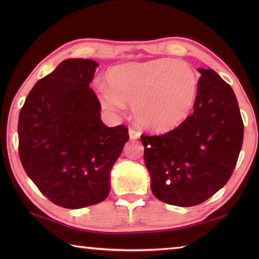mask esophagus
Masks as SVG:
<instances>
[{"label":"esophagus","mask_w":259,"mask_h":259,"mask_svg":"<svg viewBox=\"0 0 259 259\" xmlns=\"http://www.w3.org/2000/svg\"><path fill=\"white\" fill-rule=\"evenodd\" d=\"M129 137H130V139L136 140L140 137V133L138 130H136L134 128H129Z\"/></svg>","instance_id":"esophagus-1"}]
</instances>
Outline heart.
<instances>
[{"mask_svg": "<svg viewBox=\"0 0 259 259\" xmlns=\"http://www.w3.org/2000/svg\"><path fill=\"white\" fill-rule=\"evenodd\" d=\"M107 79L109 85H95L102 108L119 112L126 102H134L136 119L155 133H166L184 122L198 92L195 70L174 59L117 65L109 70Z\"/></svg>", "mask_w": 259, "mask_h": 259, "instance_id": "1", "label": "heart"}]
</instances>
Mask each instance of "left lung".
<instances>
[{
    "mask_svg": "<svg viewBox=\"0 0 259 259\" xmlns=\"http://www.w3.org/2000/svg\"><path fill=\"white\" fill-rule=\"evenodd\" d=\"M198 71L194 112L167 134L140 137L152 194L179 207L199 205L226 185L244 139L232 87L211 69Z\"/></svg>",
    "mask_w": 259,
    "mask_h": 259,
    "instance_id": "obj_1",
    "label": "left lung"
}]
</instances>
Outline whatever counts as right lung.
Returning <instances> with one entry per match:
<instances>
[{"mask_svg":"<svg viewBox=\"0 0 259 259\" xmlns=\"http://www.w3.org/2000/svg\"><path fill=\"white\" fill-rule=\"evenodd\" d=\"M98 63L68 59L32 88L19 115V156L25 172L56 205L79 209L103 201L110 170L129 139L109 128L90 82Z\"/></svg>","mask_w":259,"mask_h":259,"instance_id":"add662e5","label":"right lung"}]
</instances>
